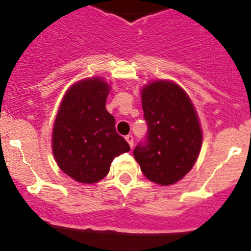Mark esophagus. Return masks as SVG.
<instances>
[{
    "label": "esophagus",
    "instance_id": "esophagus-1",
    "mask_svg": "<svg viewBox=\"0 0 251 251\" xmlns=\"http://www.w3.org/2000/svg\"><path fill=\"white\" fill-rule=\"evenodd\" d=\"M125 138H126V141H127L128 145H130V147L132 148V146H133V137H132V135H127Z\"/></svg>",
    "mask_w": 251,
    "mask_h": 251
}]
</instances>
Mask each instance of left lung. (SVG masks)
I'll use <instances>...</instances> for the list:
<instances>
[{
    "instance_id": "left-lung-1",
    "label": "left lung",
    "mask_w": 251,
    "mask_h": 251,
    "mask_svg": "<svg viewBox=\"0 0 251 251\" xmlns=\"http://www.w3.org/2000/svg\"><path fill=\"white\" fill-rule=\"evenodd\" d=\"M142 109L148 130L133 157L151 181L175 184L193 168L201 150L195 108L177 84L158 81L142 89Z\"/></svg>"
}]
</instances>
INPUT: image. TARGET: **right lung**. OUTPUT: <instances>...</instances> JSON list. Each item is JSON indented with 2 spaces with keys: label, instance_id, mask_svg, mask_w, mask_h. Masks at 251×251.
I'll use <instances>...</instances> for the list:
<instances>
[{
  "label": "right lung",
  "instance_id": "obj_1",
  "mask_svg": "<svg viewBox=\"0 0 251 251\" xmlns=\"http://www.w3.org/2000/svg\"><path fill=\"white\" fill-rule=\"evenodd\" d=\"M106 82L88 78L65 94L52 132V152L64 173L83 184L106 176L114 158L130 151L106 111Z\"/></svg>",
  "mask_w": 251,
  "mask_h": 251
}]
</instances>
